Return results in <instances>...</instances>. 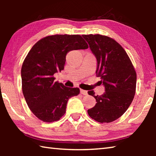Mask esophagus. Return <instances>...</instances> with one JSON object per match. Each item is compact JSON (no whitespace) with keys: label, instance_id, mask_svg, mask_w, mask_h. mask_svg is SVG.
<instances>
[{"label":"esophagus","instance_id":"34e87169","mask_svg":"<svg viewBox=\"0 0 156 156\" xmlns=\"http://www.w3.org/2000/svg\"><path fill=\"white\" fill-rule=\"evenodd\" d=\"M80 91L81 94L84 95V96H85V95H87V91H85V90H83V89H80Z\"/></svg>","mask_w":156,"mask_h":156}]
</instances>
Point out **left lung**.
Wrapping results in <instances>:
<instances>
[{
  "mask_svg": "<svg viewBox=\"0 0 156 156\" xmlns=\"http://www.w3.org/2000/svg\"><path fill=\"white\" fill-rule=\"evenodd\" d=\"M83 37L96 57V76L101 78L105 91L101 96L88 91L96 104L87 113L98 122H113L127 110L135 96L136 71L125 49L113 39L100 34Z\"/></svg>",
  "mask_w": 156,
  "mask_h": 156,
  "instance_id": "left-lung-1",
  "label": "left lung"
}]
</instances>
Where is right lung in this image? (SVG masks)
<instances>
[{
	"mask_svg": "<svg viewBox=\"0 0 156 156\" xmlns=\"http://www.w3.org/2000/svg\"><path fill=\"white\" fill-rule=\"evenodd\" d=\"M87 48L80 35L65 34L43 38L29 51L21 69L23 93L31 112L42 121L60 120L69 99L80 93L78 87L55 81L54 75L64 69L68 52Z\"/></svg>",
	"mask_w": 156,
	"mask_h": 156,
	"instance_id": "right-lung-1",
	"label": "right lung"
}]
</instances>
